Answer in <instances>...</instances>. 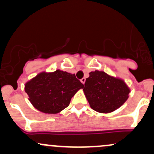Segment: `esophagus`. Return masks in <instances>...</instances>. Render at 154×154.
<instances>
[{
  "mask_svg": "<svg viewBox=\"0 0 154 154\" xmlns=\"http://www.w3.org/2000/svg\"><path fill=\"white\" fill-rule=\"evenodd\" d=\"M80 81H81V82H82V84H85V77H83V78L81 79Z\"/></svg>",
  "mask_w": 154,
  "mask_h": 154,
  "instance_id": "obj_1",
  "label": "esophagus"
}]
</instances>
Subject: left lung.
<instances>
[{
	"instance_id": "left-lung-1",
	"label": "left lung",
	"mask_w": 154,
	"mask_h": 154,
	"mask_svg": "<svg viewBox=\"0 0 154 154\" xmlns=\"http://www.w3.org/2000/svg\"><path fill=\"white\" fill-rule=\"evenodd\" d=\"M89 74L82 88L94 110L101 113L113 112L127 100L130 90L124 80L97 70Z\"/></svg>"
}]
</instances>
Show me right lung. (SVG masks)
Segmentation results:
<instances>
[{
    "mask_svg": "<svg viewBox=\"0 0 154 154\" xmlns=\"http://www.w3.org/2000/svg\"><path fill=\"white\" fill-rule=\"evenodd\" d=\"M83 84L74 74L63 71L44 72L37 74L25 85L29 101L38 110L56 114L69 105L71 99Z\"/></svg>",
    "mask_w": 154,
    "mask_h": 154,
    "instance_id": "add662e5",
    "label": "right lung"
}]
</instances>
